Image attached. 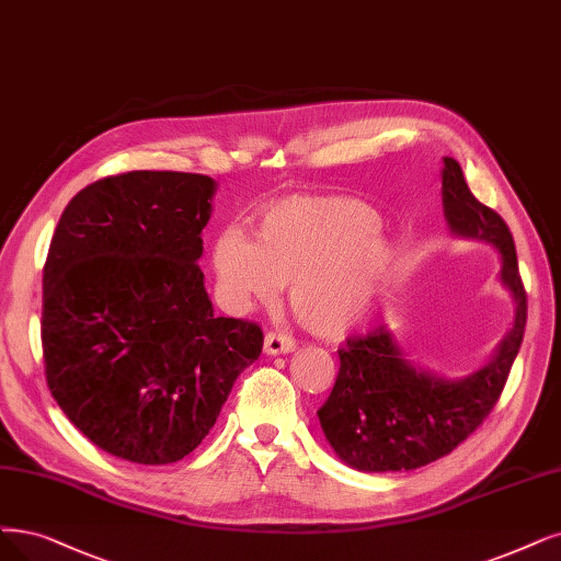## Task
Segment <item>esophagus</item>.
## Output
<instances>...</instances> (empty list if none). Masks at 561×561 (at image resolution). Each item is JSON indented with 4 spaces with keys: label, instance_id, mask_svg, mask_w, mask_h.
<instances>
[{
    "label": "esophagus",
    "instance_id": "esophagus-1",
    "mask_svg": "<svg viewBox=\"0 0 561 561\" xmlns=\"http://www.w3.org/2000/svg\"><path fill=\"white\" fill-rule=\"evenodd\" d=\"M296 348V342L284 335V333H267L263 342V351L267 356H279V354H291Z\"/></svg>",
    "mask_w": 561,
    "mask_h": 561
}]
</instances>
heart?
Masks as SVG:
<instances>
[{"mask_svg": "<svg viewBox=\"0 0 561 561\" xmlns=\"http://www.w3.org/2000/svg\"><path fill=\"white\" fill-rule=\"evenodd\" d=\"M381 217L358 198L288 196L259 215L256 238L240 226L215 236L210 267L219 305L247 314L273 302L284 282L300 321L342 337L365 321L392 265Z\"/></svg>", "mask_w": 561, "mask_h": 561, "instance_id": "obj_1", "label": "heart"}]
</instances>
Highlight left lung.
<instances>
[{
    "label": "left lung",
    "mask_w": 561,
    "mask_h": 561,
    "mask_svg": "<svg viewBox=\"0 0 561 561\" xmlns=\"http://www.w3.org/2000/svg\"><path fill=\"white\" fill-rule=\"evenodd\" d=\"M442 201L455 238L488 242L500 252V282L513 298V325L490 363L460 379L437 377L409 363L398 335L386 325L348 337L337 351L340 375L333 392L317 416L328 444L351 469L409 471L458 448L500 400L520 351L527 294L506 221L476 201L453 157H444Z\"/></svg>",
    "instance_id": "1"
}]
</instances>
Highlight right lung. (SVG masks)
Instances as JSON below:
<instances>
[{"instance_id":"add662e5","label":"right lung","mask_w":561,"mask_h":561,"mask_svg":"<svg viewBox=\"0 0 561 561\" xmlns=\"http://www.w3.org/2000/svg\"><path fill=\"white\" fill-rule=\"evenodd\" d=\"M217 182L131 171L78 192L44 267L46 379L67 419L115 458L171 465L213 430L263 348L215 317L198 259Z\"/></svg>"}]
</instances>
